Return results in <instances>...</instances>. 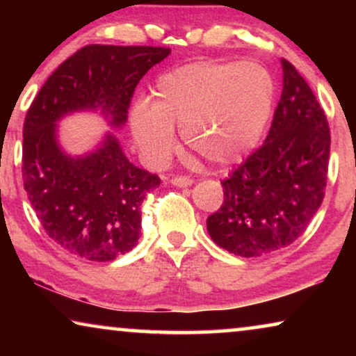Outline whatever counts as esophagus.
<instances>
[{
	"label": "esophagus",
	"mask_w": 356,
	"mask_h": 356,
	"mask_svg": "<svg viewBox=\"0 0 356 356\" xmlns=\"http://www.w3.org/2000/svg\"><path fill=\"white\" fill-rule=\"evenodd\" d=\"M172 184L178 188H188L193 184V179L188 178V177H175L172 178Z\"/></svg>",
	"instance_id": "obj_1"
}]
</instances>
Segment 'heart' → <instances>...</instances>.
I'll use <instances>...</instances> for the list:
<instances>
[{
  "label": "heart",
  "instance_id": "obj_1",
  "mask_svg": "<svg viewBox=\"0 0 356 356\" xmlns=\"http://www.w3.org/2000/svg\"><path fill=\"white\" fill-rule=\"evenodd\" d=\"M275 99L270 72L256 61H197L160 76L150 104L131 111V133L150 165L167 162L179 129L188 149L233 163L259 143Z\"/></svg>",
  "mask_w": 356,
  "mask_h": 356
}]
</instances>
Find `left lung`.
I'll list each match as a JSON object with an SVG mask.
<instances>
[{
  "instance_id": "8db88e82",
  "label": "left lung",
  "mask_w": 356,
  "mask_h": 356,
  "mask_svg": "<svg viewBox=\"0 0 356 356\" xmlns=\"http://www.w3.org/2000/svg\"><path fill=\"white\" fill-rule=\"evenodd\" d=\"M269 134L222 181L223 204L207 218L217 246L241 257L270 254L306 230L324 199L330 134L324 110L293 65Z\"/></svg>"
}]
</instances>
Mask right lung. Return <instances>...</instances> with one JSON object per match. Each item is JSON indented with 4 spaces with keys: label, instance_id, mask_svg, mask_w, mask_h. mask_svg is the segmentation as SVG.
I'll list each match as a JSON object with an SVG mask.
<instances>
[{
    "label": "right lung",
    "instance_id": "obj_1",
    "mask_svg": "<svg viewBox=\"0 0 356 356\" xmlns=\"http://www.w3.org/2000/svg\"><path fill=\"white\" fill-rule=\"evenodd\" d=\"M170 53L162 47L87 45L58 66L27 111L24 189L47 235L71 254L106 262L133 250L140 204L160 178L131 163L110 131L90 152L67 154L58 123L92 111L121 129L136 86Z\"/></svg>",
    "mask_w": 356,
    "mask_h": 356
}]
</instances>
